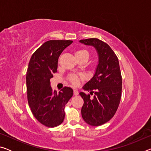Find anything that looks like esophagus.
Returning <instances> with one entry per match:
<instances>
[{
	"instance_id": "1",
	"label": "esophagus",
	"mask_w": 151,
	"mask_h": 151,
	"mask_svg": "<svg viewBox=\"0 0 151 151\" xmlns=\"http://www.w3.org/2000/svg\"><path fill=\"white\" fill-rule=\"evenodd\" d=\"M73 92H74V95L77 96L78 94V91L77 90H76V89H74Z\"/></svg>"
}]
</instances>
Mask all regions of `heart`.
Returning a JSON list of instances; mask_svg holds the SVG:
<instances>
[{"instance_id": "heart-1", "label": "heart", "mask_w": 151, "mask_h": 151, "mask_svg": "<svg viewBox=\"0 0 151 151\" xmlns=\"http://www.w3.org/2000/svg\"><path fill=\"white\" fill-rule=\"evenodd\" d=\"M75 57L78 60H87L89 56H90V53H89L88 50L85 49V48H79V49L75 51ZM82 77L81 76L75 75V74H70V75L68 76V80L69 81V83L71 85L75 86L78 85Z\"/></svg>"}]
</instances>
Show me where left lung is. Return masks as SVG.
I'll return each mask as SVG.
<instances>
[{
  "mask_svg": "<svg viewBox=\"0 0 151 151\" xmlns=\"http://www.w3.org/2000/svg\"><path fill=\"white\" fill-rule=\"evenodd\" d=\"M80 42L95 47L99 57L95 74L83 86L90 94L80 93L84 101L82 116L91 126H100L114 116L121 101L122 76L119 60L109 45L101 40L91 38Z\"/></svg>",
  "mask_w": 151,
  "mask_h": 151,
  "instance_id": "obj_1",
  "label": "left lung"
}]
</instances>
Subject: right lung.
<instances>
[{
  "label": "right lung",
  "instance_id": "1",
  "mask_svg": "<svg viewBox=\"0 0 151 151\" xmlns=\"http://www.w3.org/2000/svg\"><path fill=\"white\" fill-rule=\"evenodd\" d=\"M73 40H50L33 53L27 72L28 103L33 115L42 124L55 127L65 119V108L73 95V89L65 86L58 92L52 90L50 79L57 72L58 60Z\"/></svg>",
  "mask_w": 151,
  "mask_h": 151
}]
</instances>
